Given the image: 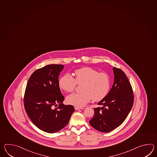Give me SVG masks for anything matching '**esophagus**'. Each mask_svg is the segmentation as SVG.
<instances>
[{
    "instance_id": "1",
    "label": "esophagus",
    "mask_w": 157,
    "mask_h": 157,
    "mask_svg": "<svg viewBox=\"0 0 157 157\" xmlns=\"http://www.w3.org/2000/svg\"><path fill=\"white\" fill-rule=\"evenodd\" d=\"M74 108L75 110H79V109H83L84 108H82V107H79V106H75L74 107Z\"/></svg>"
}]
</instances>
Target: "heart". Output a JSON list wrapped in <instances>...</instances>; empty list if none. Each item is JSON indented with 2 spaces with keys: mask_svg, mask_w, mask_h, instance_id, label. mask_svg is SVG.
Masks as SVG:
<instances>
[{
  "mask_svg": "<svg viewBox=\"0 0 157 157\" xmlns=\"http://www.w3.org/2000/svg\"><path fill=\"white\" fill-rule=\"evenodd\" d=\"M75 78L70 74L63 75L59 80V87L63 91L71 92L78 84H81L80 93H73L67 96V104L82 106L92 100L100 101L108 94L110 78L108 74L99 72L90 67H83L75 70Z\"/></svg>",
  "mask_w": 157,
  "mask_h": 157,
  "instance_id": "heart-1",
  "label": "heart"
}]
</instances>
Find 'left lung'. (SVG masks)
<instances>
[{
  "label": "left lung",
  "instance_id": "left-lung-1",
  "mask_svg": "<svg viewBox=\"0 0 157 157\" xmlns=\"http://www.w3.org/2000/svg\"><path fill=\"white\" fill-rule=\"evenodd\" d=\"M114 81L110 91L98 105L102 107L94 108V115L90 124L102 132L115 129L125 121L133 104L132 88L121 69L113 68Z\"/></svg>",
  "mask_w": 157,
  "mask_h": 157
}]
</instances>
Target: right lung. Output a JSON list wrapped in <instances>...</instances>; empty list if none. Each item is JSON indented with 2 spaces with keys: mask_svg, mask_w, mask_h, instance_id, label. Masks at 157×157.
<instances>
[{
  "mask_svg": "<svg viewBox=\"0 0 157 157\" xmlns=\"http://www.w3.org/2000/svg\"><path fill=\"white\" fill-rule=\"evenodd\" d=\"M63 66L48 65L35 70L25 89L26 112L32 122L46 132L52 133L63 129L75 110L73 105L63 104L65 98L60 91L59 77Z\"/></svg>",
  "mask_w": 157,
  "mask_h": 157,
  "instance_id": "1",
  "label": "right lung"
}]
</instances>
